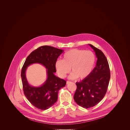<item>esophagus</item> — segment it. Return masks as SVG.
<instances>
[{
	"instance_id": "esophagus-1",
	"label": "esophagus",
	"mask_w": 130,
	"mask_h": 130,
	"mask_svg": "<svg viewBox=\"0 0 130 130\" xmlns=\"http://www.w3.org/2000/svg\"><path fill=\"white\" fill-rule=\"evenodd\" d=\"M70 82H71L70 81H67L66 82V84H69V83H70Z\"/></svg>"
}]
</instances>
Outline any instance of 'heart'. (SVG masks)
Returning <instances> with one entry per match:
<instances>
[{"mask_svg": "<svg viewBox=\"0 0 130 130\" xmlns=\"http://www.w3.org/2000/svg\"><path fill=\"white\" fill-rule=\"evenodd\" d=\"M95 61L94 54L90 51L72 49L66 52L62 60H57L55 64L57 74L63 78L70 71L73 72L69 78L81 79L87 78L93 71Z\"/></svg>", "mask_w": 130, "mask_h": 130, "instance_id": "1", "label": "heart"}]
</instances>
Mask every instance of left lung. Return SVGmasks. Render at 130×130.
<instances>
[{
    "mask_svg": "<svg viewBox=\"0 0 130 130\" xmlns=\"http://www.w3.org/2000/svg\"><path fill=\"white\" fill-rule=\"evenodd\" d=\"M98 58L95 68L87 78L76 82L77 88L74 99L75 102L84 108L98 104L105 96L110 79V71L107 59L100 50L91 44Z\"/></svg>",
    "mask_w": 130,
    "mask_h": 130,
    "instance_id": "8db88e82",
    "label": "left lung"
}]
</instances>
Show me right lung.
Instances as JSON below:
<instances>
[{
  "mask_svg": "<svg viewBox=\"0 0 130 130\" xmlns=\"http://www.w3.org/2000/svg\"><path fill=\"white\" fill-rule=\"evenodd\" d=\"M63 52L54 47L43 46L32 52L25 60L21 73L23 91L27 99L38 109L45 110L54 105L57 100L59 90L66 85V81L55 74L56 61ZM32 63L41 64L47 69V79L39 87L31 86L26 78V70Z\"/></svg>",
  "mask_w": 130,
  "mask_h": 130,
  "instance_id": "add662e5",
  "label": "right lung"
}]
</instances>
